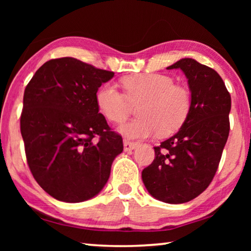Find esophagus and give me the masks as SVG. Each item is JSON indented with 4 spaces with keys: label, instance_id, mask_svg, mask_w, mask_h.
<instances>
[{
    "label": "esophagus",
    "instance_id": "esophagus-1",
    "mask_svg": "<svg viewBox=\"0 0 251 251\" xmlns=\"http://www.w3.org/2000/svg\"><path fill=\"white\" fill-rule=\"evenodd\" d=\"M137 146V144L134 142H129V141H124V151H133Z\"/></svg>",
    "mask_w": 251,
    "mask_h": 251
}]
</instances>
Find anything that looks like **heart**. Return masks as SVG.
I'll return each instance as SVG.
<instances>
[{"label":"heart","mask_w":251,"mask_h":251,"mask_svg":"<svg viewBox=\"0 0 251 251\" xmlns=\"http://www.w3.org/2000/svg\"><path fill=\"white\" fill-rule=\"evenodd\" d=\"M125 93L115 84L106 83L96 93L100 112L113 123H122L128 117L131 104L141 117L125 123L120 133L128 139L146 138L158 133L166 136L181 127L192 109V93L173 77L159 73L126 76L122 80Z\"/></svg>","instance_id":"1"}]
</instances>
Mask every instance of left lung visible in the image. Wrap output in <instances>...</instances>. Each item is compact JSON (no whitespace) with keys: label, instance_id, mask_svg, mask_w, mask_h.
I'll use <instances>...</instances> for the list:
<instances>
[{"label":"left lung","instance_id":"left-lung-1","mask_svg":"<svg viewBox=\"0 0 251 251\" xmlns=\"http://www.w3.org/2000/svg\"><path fill=\"white\" fill-rule=\"evenodd\" d=\"M174 69L188 79L192 109L180 129L154 147L155 159L142 178L154 198L182 203L199 196L217 172L230 129L231 97L217 72L193 58L167 67Z\"/></svg>","mask_w":251,"mask_h":251}]
</instances>
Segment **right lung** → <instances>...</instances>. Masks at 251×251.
<instances>
[{
  "mask_svg": "<svg viewBox=\"0 0 251 251\" xmlns=\"http://www.w3.org/2000/svg\"><path fill=\"white\" fill-rule=\"evenodd\" d=\"M113 76L62 57L44 63L25 88L20 124L29 171L57 201L96 196L123 151L122 136L110 129L96 104L100 85Z\"/></svg>",
  "mask_w": 251,
  "mask_h": 251,
  "instance_id": "obj_1",
  "label": "right lung"
}]
</instances>
